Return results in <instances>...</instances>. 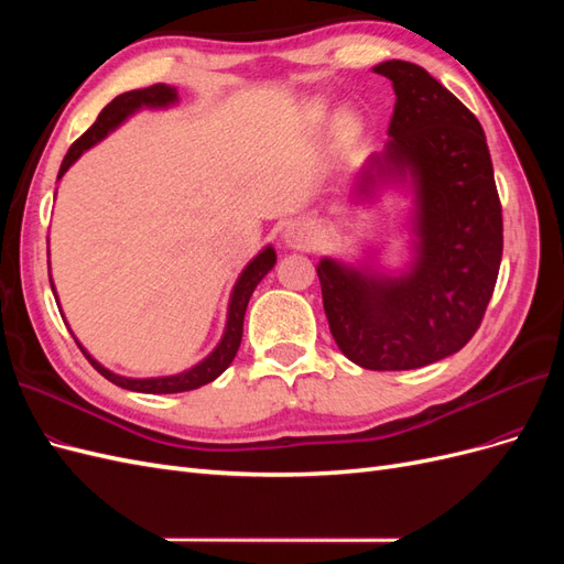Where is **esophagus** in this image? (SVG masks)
Listing matches in <instances>:
<instances>
[{
  "instance_id": "34e87169",
  "label": "esophagus",
  "mask_w": 564,
  "mask_h": 564,
  "mask_svg": "<svg viewBox=\"0 0 564 564\" xmlns=\"http://www.w3.org/2000/svg\"><path fill=\"white\" fill-rule=\"evenodd\" d=\"M284 242L292 249H308L311 247V232L303 226H289L284 230Z\"/></svg>"
}]
</instances>
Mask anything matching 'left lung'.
Returning a JSON list of instances; mask_svg holds the SVG:
<instances>
[{"mask_svg": "<svg viewBox=\"0 0 564 564\" xmlns=\"http://www.w3.org/2000/svg\"><path fill=\"white\" fill-rule=\"evenodd\" d=\"M392 82L395 110L379 174H412L416 263L404 278H373L324 259L317 265L329 329L350 362L416 369L464 348L494 294L503 253L501 199L477 117L416 63L373 67ZM373 176H362V193Z\"/></svg>", "mask_w": 564, "mask_h": 564, "instance_id": "obj_1", "label": "left lung"}]
</instances>
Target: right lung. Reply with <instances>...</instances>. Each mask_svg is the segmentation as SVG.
<instances>
[{"label": "right lung", "instance_id": "obj_1", "mask_svg": "<svg viewBox=\"0 0 564 564\" xmlns=\"http://www.w3.org/2000/svg\"><path fill=\"white\" fill-rule=\"evenodd\" d=\"M174 100H176V89L166 87V84H152V87H148V89L127 91V94H119L117 98H112L110 104L104 110H100L96 122L79 135V139L70 145V150H67V155L63 158V164H61L58 178L67 172V169H70V164L82 155L84 150H89L94 143H98L119 122H124V119L131 112H135L141 106L162 108V106L174 104ZM275 259H278L275 249L265 247L245 268L240 280H237V284L232 289L228 324H226V334H224V338H220V344L216 346V350L207 357V360H202L199 365H195L193 369H187L183 373H176V377H162V379H127V377H117V373L108 371L104 365H98L94 357L87 350H84L79 344L77 346L84 352V357H87V360L91 362V367L100 373V377H106L110 383H115L119 388H127V390L155 392V395H158V392H185V390H195V388H199L204 383H212L235 360L237 348H240V340H242V324H245V313H247L249 299L253 294L256 284H259L268 275V270L275 265ZM51 289H54V286H51Z\"/></svg>", "mask_w": 564, "mask_h": 564}]
</instances>
